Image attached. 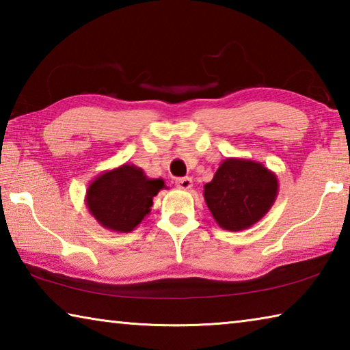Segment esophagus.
Here are the masks:
<instances>
[{"label":"esophagus","instance_id":"obj_1","mask_svg":"<svg viewBox=\"0 0 350 350\" xmlns=\"http://www.w3.org/2000/svg\"><path fill=\"white\" fill-rule=\"evenodd\" d=\"M176 185L180 189H189L193 187V179L191 177H179V179H176Z\"/></svg>","mask_w":350,"mask_h":350}]
</instances>
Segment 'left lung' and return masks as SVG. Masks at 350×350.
<instances>
[{
  "mask_svg": "<svg viewBox=\"0 0 350 350\" xmlns=\"http://www.w3.org/2000/svg\"><path fill=\"white\" fill-rule=\"evenodd\" d=\"M278 188L276 174L260 162L228 157L205 183L204 199L219 227L241 232L267 215Z\"/></svg>",
  "mask_w": 350,
  "mask_h": 350,
  "instance_id": "obj_1",
  "label": "left lung"
}]
</instances>
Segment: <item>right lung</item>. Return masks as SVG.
<instances>
[{"mask_svg": "<svg viewBox=\"0 0 350 350\" xmlns=\"http://www.w3.org/2000/svg\"><path fill=\"white\" fill-rule=\"evenodd\" d=\"M162 188L163 179H150L142 168L123 163L90 183L85 202L103 228L129 233L150 215L152 198Z\"/></svg>", "mask_w": 350, "mask_h": 350, "instance_id": "1", "label": "right lung"}]
</instances>
